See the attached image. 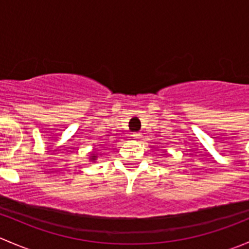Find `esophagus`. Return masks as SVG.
Returning <instances> with one entry per match:
<instances>
[{
	"mask_svg": "<svg viewBox=\"0 0 249 249\" xmlns=\"http://www.w3.org/2000/svg\"><path fill=\"white\" fill-rule=\"evenodd\" d=\"M132 137H134V139H139V136H140V134H137V132H134V134L131 135Z\"/></svg>",
	"mask_w": 249,
	"mask_h": 249,
	"instance_id": "esophagus-1",
	"label": "esophagus"
}]
</instances>
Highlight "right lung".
Listing matches in <instances>:
<instances>
[{
	"label": "right lung",
	"instance_id": "right-lung-1",
	"mask_svg": "<svg viewBox=\"0 0 249 249\" xmlns=\"http://www.w3.org/2000/svg\"><path fill=\"white\" fill-rule=\"evenodd\" d=\"M92 155H94V154H92ZM95 158H96V157H92V158H91V159H92V160H95Z\"/></svg>",
	"mask_w": 249,
	"mask_h": 249
}]
</instances>
